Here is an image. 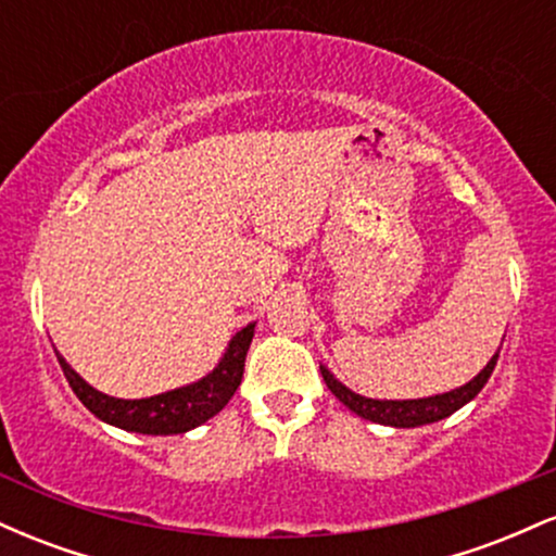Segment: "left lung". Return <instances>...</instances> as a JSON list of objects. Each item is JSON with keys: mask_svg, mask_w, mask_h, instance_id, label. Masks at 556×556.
I'll return each mask as SVG.
<instances>
[{"mask_svg": "<svg viewBox=\"0 0 556 556\" xmlns=\"http://www.w3.org/2000/svg\"><path fill=\"white\" fill-rule=\"evenodd\" d=\"M496 358H500V350H496L494 358L486 363V368H483L476 379H470L465 387L452 389V392H444V394H437V397H420V400L361 397V394L350 392L342 381H337L324 366H321V376H324V381H327V387L331 389V394H334L342 405H348L355 416L374 420V424H381V426H394V429H416V426L437 424V420L452 416L455 410H460L465 402L473 400L476 394L483 389V384L489 381L491 371H494Z\"/></svg>", "mask_w": 556, "mask_h": 556, "instance_id": "left-lung-1", "label": "left lung"}]
</instances>
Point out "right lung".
<instances>
[{
	"mask_svg": "<svg viewBox=\"0 0 556 556\" xmlns=\"http://www.w3.org/2000/svg\"><path fill=\"white\" fill-rule=\"evenodd\" d=\"M253 329H256V324H248L245 329H240L238 334L232 337V342H229L219 366H216L208 376H203L201 381L146 400L110 397V394L86 384V381L67 366V361L62 358L60 353H56V361H60L73 392L78 394V400L96 418L106 420V424L125 431L151 433V437H159V433H162V437H169V433H185L195 429V426L206 424L208 418H214L216 413L232 400V394L238 392L242 381V368H245V355L248 348H251Z\"/></svg>",
	"mask_w": 556,
	"mask_h": 556,
	"instance_id": "add662e5",
	"label": "right lung"
}]
</instances>
